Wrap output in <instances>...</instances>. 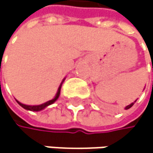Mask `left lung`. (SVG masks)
Here are the masks:
<instances>
[{"label":"left lung","instance_id":"left-lung-1","mask_svg":"<svg viewBox=\"0 0 153 153\" xmlns=\"http://www.w3.org/2000/svg\"><path fill=\"white\" fill-rule=\"evenodd\" d=\"M136 101H137V100H136ZM136 101H135L134 103H131V104H130V105H128V106H126V107H125V109H129V108H130V107H131V106H132V105H133L135 103H136Z\"/></svg>","mask_w":153,"mask_h":153}]
</instances>
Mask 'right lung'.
<instances>
[{"instance_id": "add662e5", "label": "right lung", "mask_w": 153, "mask_h": 153, "mask_svg": "<svg viewBox=\"0 0 153 153\" xmlns=\"http://www.w3.org/2000/svg\"><path fill=\"white\" fill-rule=\"evenodd\" d=\"M65 80V79H64ZM64 80L61 82V83H60V85L59 86V89H58V92H57V94H56V95H55V97L53 98V99H51V100H49V101H48V102H46V103H44V104H41V105H25V104H22V103H20L19 101H17L16 100V102L18 103L23 108H25V109H26V110H29V111H36V112H37V111H41V110H43V109H45L46 107H48V105H52L53 103H55L57 100H58V98H59V94H60V89H61V85H62V83H63V82H64Z\"/></svg>"}]
</instances>
